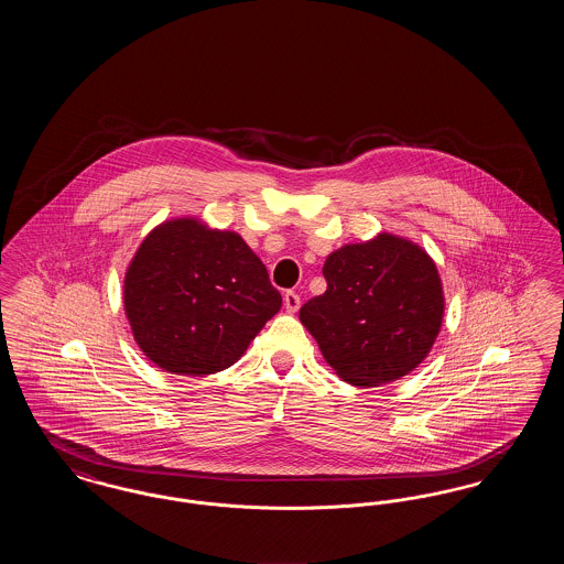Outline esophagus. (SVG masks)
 <instances>
[{
  "label": "esophagus",
  "instance_id": "obj_1",
  "mask_svg": "<svg viewBox=\"0 0 564 564\" xmlns=\"http://www.w3.org/2000/svg\"><path fill=\"white\" fill-rule=\"evenodd\" d=\"M283 304H285L288 313H295L300 308V295L295 294V292H288V294L283 295Z\"/></svg>",
  "mask_w": 564,
  "mask_h": 564
}]
</instances>
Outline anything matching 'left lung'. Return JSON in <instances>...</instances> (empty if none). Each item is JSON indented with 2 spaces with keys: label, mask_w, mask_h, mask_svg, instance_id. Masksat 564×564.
I'll return each mask as SVG.
<instances>
[{
  "label": "left lung",
  "mask_w": 564,
  "mask_h": 564,
  "mask_svg": "<svg viewBox=\"0 0 564 564\" xmlns=\"http://www.w3.org/2000/svg\"><path fill=\"white\" fill-rule=\"evenodd\" d=\"M323 276L325 294L300 308V322L343 380L387 384L430 355L444 319V290L421 245L389 232L350 242L327 256Z\"/></svg>",
  "instance_id": "8db88e82"
}]
</instances>
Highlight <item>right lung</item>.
Wrapping results in <instances>:
<instances>
[{
    "mask_svg": "<svg viewBox=\"0 0 564 564\" xmlns=\"http://www.w3.org/2000/svg\"><path fill=\"white\" fill-rule=\"evenodd\" d=\"M134 343L164 372H221L281 308L262 260L230 230L196 217L156 226L124 274Z\"/></svg>",
    "mask_w": 564,
    "mask_h": 564,
    "instance_id": "obj_1",
    "label": "right lung"
}]
</instances>
